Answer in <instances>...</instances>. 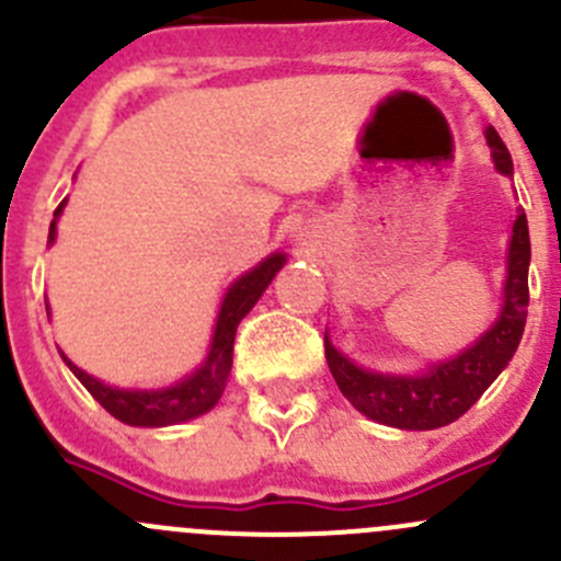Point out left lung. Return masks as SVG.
Wrapping results in <instances>:
<instances>
[{"instance_id":"1","label":"left lung","mask_w":561,"mask_h":561,"mask_svg":"<svg viewBox=\"0 0 561 561\" xmlns=\"http://www.w3.org/2000/svg\"><path fill=\"white\" fill-rule=\"evenodd\" d=\"M493 161L502 175H513V159L507 145L493 128L485 130ZM529 225L520 208L513 225L507 260V285H504V307L496 323L460 356L436 364L425 375H380L347 362L329 340H325V362L342 394L353 402L356 411L375 419L380 425L400 431H436L463 416L482 397V391L499 378L518 347L526 325L529 307Z\"/></svg>"}]
</instances>
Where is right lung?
Returning <instances> with one entry per match:
<instances>
[{
	"label": "right lung",
	"mask_w": 561,
	"mask_h": 561,
	"mask_svg": "<svg viewBox=\"0 0 561 561\" xmlns=\"http://www.w3.org/2000/svg\"><path fill=\"white\" fill-rule=\"evenodd\" d=\"M62 208L65 203H59L57 210H54V221L51 227H48V241H54L57 219L59 214H62ZM282 265H285V254H271L268 260H263L257 268L243 274L241 279L230 287V293L225 296V304H221L219 320H216L214 345H210L208 358H205V364L197 373L188 375L181 383L170 386V389H114V386H106L101 383V380L92 378V375H87L84 369H79L65 356L62 358L68 362V367L73 369L76 378L84 383V389L90 391L114 419L125 422V425L161 427L199 416V413L210 411V408L219 402L221 391H225L227 375H230L232 369V345H236L238 323H241V320L247 318L249 309L257 304V298L263 296V290L271 285V279H274L276 271H279Z\"/></svg>",
	"instance_id": "1"
}]
</instances>
